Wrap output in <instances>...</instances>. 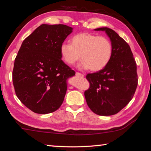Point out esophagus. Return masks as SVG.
<instances>
[{"instance_id":"1","label":"esophagus","mask_w":151,"mask_h":151,"mask_svg":"<svg viewBox=\"0 0 151 151\" xmlns=\"http://www.w3.org/2000/svg\"><path fill=\"white\" fill-rule=\"evenodd\" d=\"M75 75H76V76H80V77H83V76H84L83 74H82L81 73H78V72H76Z\"/></svg>"}]
</instances>
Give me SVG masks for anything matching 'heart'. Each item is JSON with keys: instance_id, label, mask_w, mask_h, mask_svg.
Returning <instances> with one entry per match:
<instances>
[{"instance_id": "1", "label": "heart", "mask_w": 151, "mask_h": 151, "mask_svg": "<svg viewBox=\"0 0 151 151\" xmlns=\"http://www.w3.org/2000/svg\"><path fill=\"white\" fill-rule=\"evenodd\" d=\"M112 52V44L108 38L90 33L76 35L71 39V44L60 46V54L66 63L73 65L81 58L79 66L92 71L103 69L111 60Z\"/></svg>"}]
</instances>
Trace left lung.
I'll return each instance as SVG.
<instances>
[{"label":"left lung","mask_w":151,"mask_h":151,"mask_svg":"<svg viewBox=\"0 0 151 151\" xmlns=\"http://www.w3.org/2000/svg\"><path fill=\"white\" fill-rule=\"evenodd\" d=\"M95 30L106 32L113 52L103 69L86 75L90 86L85 91V96L94 113L113 115L124 108L134 96L138 85L137 63L129 45L115 31L107 27Z\"/></svg>","instance_id":"obj_1"}]
</instances>
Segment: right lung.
Here are the masks:
<instances>
[{"instance_id": "1", "label": "right lung", "mask_w": 151, "mask_h": 151, "mask_svg": "<svg viewBox=\"0 0 151 151\" xmlns=\"http://www.w3.org/2000/svg\"><path fill=\"white\" fill-rule=\"evenodd\" d=\"M72 30L65 24H41L24 40L15 58V93L35 113L53 112L63 103L66 79L75 72L61 59L60 46Z\"/></svg>"}]
</instances>
